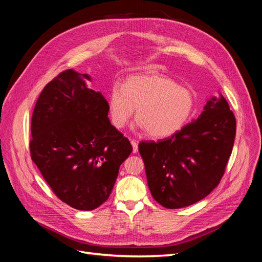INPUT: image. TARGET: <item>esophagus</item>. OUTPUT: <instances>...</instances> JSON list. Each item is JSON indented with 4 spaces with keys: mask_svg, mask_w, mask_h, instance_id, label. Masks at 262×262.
Here are the masks:
<instances>
[{
    "mask_svg": "<svg viewBox=\"0 0 262 262\" xmlns=\"http://www.w3.org/2000/svg\"><path fill=\"white\" fill-rule=\"evenodd\" d=\"M131 144H132V147H133V153H138V142L136 140H131Z\"/></svg>",
    "mask_w": 262,
    "mask_h": 262,
    "instance_id": "34e87169",
    "label": "esophagus"
}]
</instances>
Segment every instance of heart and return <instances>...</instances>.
I'll list each match as a JSON object with an SVG mask.
<instances>
[{
    "label": "heart",
    "mask_w": 262,
    "mask_h": 262,
    "mask_svg": "<svg viewBox=\"0 0 262 262\" xmlns=\"http://www.w3.org/2000/svg\"><path fill=\"white\" fill-rule=\"evenodd\" d=\"M194 98L186 87L162 74H139L114 85L108 96L112 123L122 129L136 108L138 125L152 138H167L178 132L192 114Z\"/></svg>",
    "instance_id": "1"
}]
</instances>
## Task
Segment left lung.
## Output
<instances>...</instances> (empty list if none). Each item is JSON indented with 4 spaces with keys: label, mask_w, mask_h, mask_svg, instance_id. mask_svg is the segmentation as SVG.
Instances as JSON below:
<instances>
[{
    "label": "left lung",
    "mask_w": 262,
    "mask_h": 262,
    "mask_svg": "<svg viewBox=\"0 0 262 262\" xmlns=\"http://www.w3.org/2000/svg\"><path fill=\"white\" fill-rule=\"evenodd\" d=\"M235 134V116L221 95L171 137L142 141L139 152L154 199L164 208L180 209L207 196L224 175Z\"/></svg>",
    "instance_id": "1"
}]
</instances>
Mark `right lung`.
Returning a JSON list of instances; mask_svg holds the SVG:
<instances>
[{
	"instance_id": "add662e5",
	"label": "right lung",
	"mask_w": 262,
	"mask_h": 262,
	"mask_svg": "<svg viewBox=\"0 0 262 262\" xmlns=\"http://www.w3.org/2000/svg\"><path fill=\"white\" fill-rule=\"evenodd\" d=\"M70 69L45 86L31 118L33 162L54 194L76 210L92 211L112 193L130 141L112 125L108 102Z\"/></svg>"
}]
</instances>
